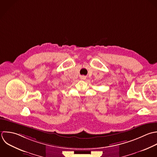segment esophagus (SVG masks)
Returning a JSON list of instances; mask_svg holds the SVG:
<instances>
[{"label": "esophagus", "instance_id": "34e87169", "mask_svg": "<svg viewBox=\"0 0 157 157\" xmlns=\"http://www.w3.org/2000/svg\"><path fill=\"white\" fill-rule=\"evenodd\" d=\"M81 78L84 79H85V77H84V76H82V77H81Z\"/></svg>", "mask_w": 157, "mask_h": 157}]
</instances>
